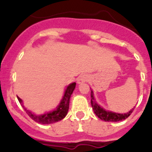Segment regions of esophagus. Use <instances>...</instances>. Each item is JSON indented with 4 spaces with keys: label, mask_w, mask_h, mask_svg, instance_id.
I'll return each mask as SVG.
<instances>
[{
    "label": "esophagus",
    "mask_w": 152,
    "mask_h": 152,
    "mask_svg": "<svg viewBox=\"0 0 152 152\" xmlns=\"http://www.w3.org/2000/svg\"><path fill=\"white\" fill-rule=\"evenodd\" d=\"M88 77L87 75H81V76H79V78L77 79V83H84L86 81H88Z\"/></svg>",
    "instance_id": "obj_1"
}]
</instances>
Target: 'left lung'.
Masks as SVG:
<instances>
[{
    "label": "left lung",
    "instance_id": "8db88e82",
    "mask_svg": "<svg viewBox=\"0 0 152 152\" xmlns=\"http://www.w3.org/2000/svg\"><path fill=\"white\" fill-rule=\"evenodd\" d=\"M91 91V104L92 106L93 110L98 118L104 121H120L125 120L129 117L130 114L132 113V111L134 110V108L132 109L129 113H113L111 111L105 110L99 105L96 103L94 96H93V91Z\"/></svg>",
    "mask_w": 152,
    "mask_h": 152
}]
</instances>
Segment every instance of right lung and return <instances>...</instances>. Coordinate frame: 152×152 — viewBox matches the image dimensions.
Wrapping results in <instances>:
<instances>
[{"label": "right lung", "instance_id": "1", "mask_svg": "<svg viewBox=\"0 0 152 152\" xmlns=\"http://www.w3.org/2000/svg\"><path fill=\"white\" fill-rule=\"evenodd\" d=\"M75 88H76V83H72L71 84H69L67 87V89L65 90L63 99H61L59 106H57V109H55L54 110L52 111V112L45 113V114H42V115H35L34 113H32L31 111L24 108V106H23L22 104V100L20 99L19 97H17V99L20 102V104L23 106V109L26 110V113L34 121L40 123V124H44V125L52 124V123L57 122V121L62 120L67 115L69 108V100H70L71 95L73 92Z\"/></svg>", "mask_w": 152, "mask_h": 152}]
</instances>
